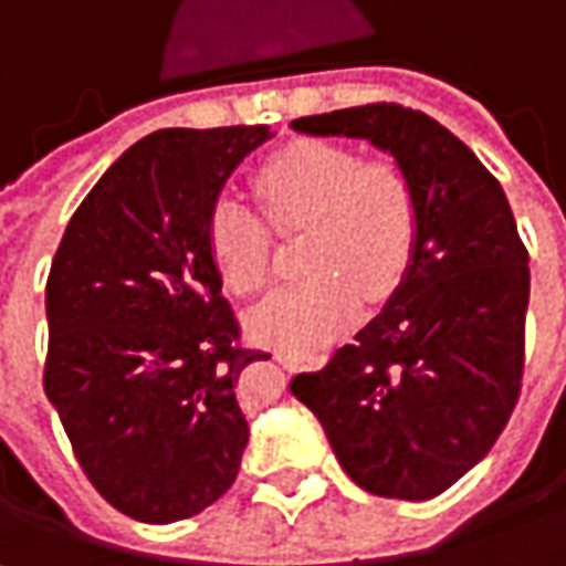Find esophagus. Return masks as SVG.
Wrapping results in <instances>:
<instances>
[{"mask_svg": "<svg viewBox=\"0 0 566 566\" xmlns=\"http://www.w3.org/2000/svg\"><path fill=\"white\" fill-rule=\"evenodd\" d=\"M275 360L282 363V366H287V369H294V366L301 363L294 354H287V350H275Z\"/></svg>", "mask_w": 566, "mask_h": 566, "instance_id": "esophagus-1", "label": "esophagus"}]
</instances>
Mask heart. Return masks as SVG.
<instances>
[{
  "label": "heart",
  "mask_w": 566,
  "mask_h": 566,
  "mask_svg": "<svg viewBox=\"0 0 566 566\" xmlns=\"http://www.w3.org/2000/svg\"><path fill=\"white\" fill-rule=\"evenodd\" d=\"M269 222L303 231L310 275L269 294L247 328L284 350H316L360 316L366 301H385L407 275L419 244V203L410 175L391 159L363 163L354 149L303 140L269 156L256 171ZM206 241L234 294H256L272 272V234L238 197L209 209Z\"/></svg>",
  "instance_id": "1"
}]
</instances>
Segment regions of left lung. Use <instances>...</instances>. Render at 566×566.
<instances>
[{"mask_svg":"<svg viewBox=\"0 0 566 566\" xmlns=\"http://www.w3.org/2000/svg\"><path fill=\"white\" fill-rule=\"evenodd\" d=\"M291 127L391 153L419 203V244L398 291L319 373L294 376L291 395L360 489L436 497L492 451L520 398L530 253L511 203L473 149L398 103Z\"/></svg>","mask_w":566,"mask_h":566,"instance_id":"1","label":"left lung"}]
</instances>
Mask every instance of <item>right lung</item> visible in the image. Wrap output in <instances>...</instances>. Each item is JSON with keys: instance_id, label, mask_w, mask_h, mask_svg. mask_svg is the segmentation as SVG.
Masks as SVG:
<instances>
[{"instance_id": "right-lung-1", "label": "right lung", "mask_w": 566, "mask_h": 566, "mask_svg": "<svg viewBox=\"0 0 566 566\" xmlns=\"http://www.w3.org/2000/svg\"><path fill=\"white\" fill-rule=\"evenodd\" d=\"M269 125L166 127L77 206L46 282V398L93 489L140 523L206 511L241 470V347L206 224Z\"/></svg>"}]
</instances>
